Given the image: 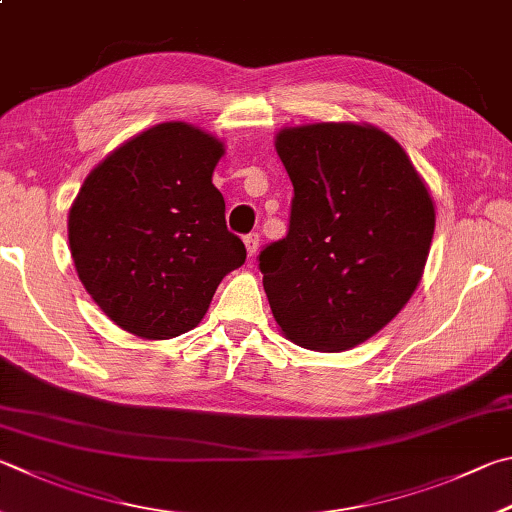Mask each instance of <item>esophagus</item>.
<instances>
[{
    "instance_id": "obj_1",
    "label": "esophagus",
    "mask_w": 512,
    "mask_h": 512,
    "mask_svg": "<svg viewBox=\"0 0 512 512\" xmlns=\"http://www.w3.org/2000/svg\"><path fill=\"white\" fill-rule=\"evenodd\" d=\"M244 244L248 250V257H255L257 255V248H259V235L257 232H250V235L244 237Z\"/></svg>"
}]
</instances>
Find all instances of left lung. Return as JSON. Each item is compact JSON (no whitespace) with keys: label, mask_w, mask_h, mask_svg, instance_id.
Masks as SVG:
<instances>
[{"label":"left lung","mask_w":512,"mask_h":512,"mask_svg":"<svg viewBox=\"0 0 512 512\" xmlns=\"http://www.w3.org/2000/svg\"><path fill=\"white\" fill-rule=\"evenodd\" d=\"M277 154L293 183L286 237L259 253L284 336L345 351L374 336L421 282L434 203L412 161L376 127L282 129Z\"/></svg>","instance_id":"1"}]
</instances>
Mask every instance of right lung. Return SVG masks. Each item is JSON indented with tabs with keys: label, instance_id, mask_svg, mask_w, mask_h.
Segmentation results:
<instances>
[{
	"label": "right lung",
	"instance_id": "1",
	"mask_svg": "<svg viewBox=\"0 0 512 512\" xmlns=\"http://www.w3.org/2000/svg\"><path fill=\"white\" fill-rule=\"evenodd\" d=\"M215 136L163 123L109 154L69 212L73 264L111 322L150 340L197 327L219 282L246 262L212 185Z\"/></svg>",
	"mask_w": 512,
	"mask_h": 512
}]
</instances>
